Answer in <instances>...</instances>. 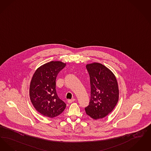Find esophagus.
<instances>
[{"mask_svg":"<svg viewBox=\"0 0 151 151\" xmlns=\"http://www.w3.org/2000/svg\"><path fill=\"white\" fill-rule=\"evenodd\" d=\"M75 100H76L75 99H71V100H68V103H72L73 101H74Z\"/></svg>","mask_w":151,"mask_h":151,"instance_id":"1","label":"esophagus"}]
</instances>
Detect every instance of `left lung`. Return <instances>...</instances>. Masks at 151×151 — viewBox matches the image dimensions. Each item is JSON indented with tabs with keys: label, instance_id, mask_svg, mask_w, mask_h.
<instances>
[{
	"label": "left lung",
	"instance_id": "8db88e82",
	"mask_svg": "<svg viewBox=\"0 0 151 151\" xmlns=\"http://www.w3.org/2000/svg\"><path fill=\"white\" fill-rule=\"evenodd\" d=\"M90 75L91 99L85 108L86 114L93 119L104 118L118 103L119 88L116 76L105 66L98 63L86 64Z\"/></svg>",
	"mask_w": 151,
	"mask_h": 151
}]
</instances>
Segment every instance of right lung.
Here are the masks:
<instances>
[{"label":"right lung","instance_id":"1","mask_svg":"<svg viewBox=\"0 0 151 151\" xmlns=\"http://www.w3.org/2000/svg\"><path fill=\"white\" fill-rule=\"evenodd\" d=\"M66 66L60 61H52L40 66L33 74L29 87V96L34 108L42 115L53 118L65 109V103L56 91V79Z\"/></svg>","mask_w":151,"mask_h":151}]
</instances>
